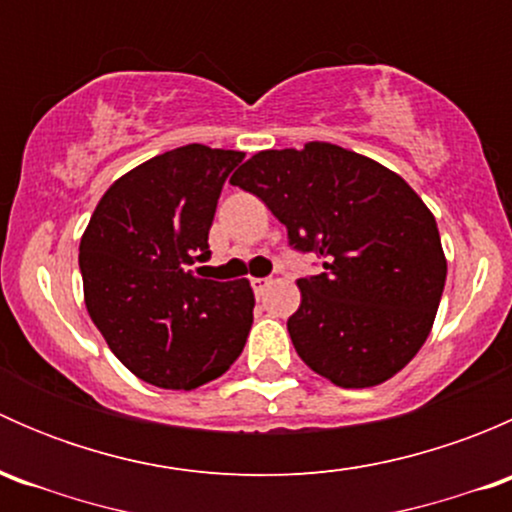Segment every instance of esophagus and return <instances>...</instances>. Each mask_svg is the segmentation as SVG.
<instances>
[{"mask_svg":"<svg viewBox=\"0 0 512 512\" xmlns=\"http://www.w3.org/2000/svg\"><path fill=\"white\" fill-rule=\"evenodd\" d=\"M252 289H255V294H262V289L270 285V277H252Z\"/></svg>","mask_w":512,"mask_h":512,"instance_id":"obj_1","label":"esophagus"}]
</instances>
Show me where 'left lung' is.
Masks as SVG:
<instances>
[{
	"label": "left lung",
	"mask_w": 512,
	"mask_h": 512,
	"mask_svg": "<svg viewBox=\"0 0 512 512\" xmlns=\"http://www.w3.org/2000/svg\"><path fill=\"white\" fill-rule=\"evenodd\" d=\"M287 227L289 245L322 257L297 280L287 319L304 364L342 389L404 369L436 319L446 255L436 218L409 183L376 160L312 141L260 151L230 178Z\"/></svg>",
	"instance_id": "obj_1"
}]
</instances>
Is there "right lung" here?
Wrapping results in <instances>:
<instances>
[{
	"label": "right lung",
	"instance_id": "add662e5",
	"mask_svg": "<svg viewBox=\"0 0 512 512\" xmlns=\"http://www.w3.org/2000/svg\"><path fill=\"white\" fill-rule=\"evenodd\" d=\"M245 153L190 143L128 170L98 200L79 245L84 299L108 349L160 389L223 376L252 327L247 280L188 270L210 260L208 232Z\"/></svg>",
	"mask_w": 512,
	"mask_h": 512
}]
</instances>
